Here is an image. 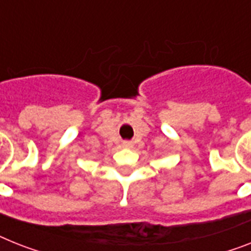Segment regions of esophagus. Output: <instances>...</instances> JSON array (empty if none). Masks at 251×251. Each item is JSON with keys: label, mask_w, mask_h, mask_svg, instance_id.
<instances>
[{"label": "esophagus", "mask_w": 251, "mask_h": 251, "mask_svg": "<svg viewBox=\"0 0 251 251\" xmlns=\"http://www.w3.org/2000/svg\"><path fill=\"white\" fill-rule=\"evenodd\" d=\"M124 146H126V148H130V142H124Z\"/></svg>", "instance_id": "obj_1"}]
</instances>
